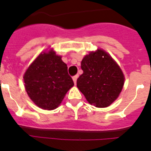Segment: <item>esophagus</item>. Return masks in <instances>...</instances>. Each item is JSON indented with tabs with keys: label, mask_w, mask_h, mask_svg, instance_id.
I'll return each mask as SVG.
<instances>
[{
	"label": "esophagus",
	"mask_w": 151,
	"mask_h": 151,
	"mask_svg": "<svg viewBox=\"0 0 151 151\" xmlns=\"http://www.w3.org/2000/svg\"><path fill=\"white\" fill-rule=\"evenodd\" d=\"M78 75H76V76H74L73 77V82H74L75 85H76V82H77V78H78Z\"/></svg>",
	"instance_id": "obj_1"
}]
</instances>
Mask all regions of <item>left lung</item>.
I'll return each mask as SVG.
<instances>
[{
    "mask_svg": "<svg viewBox=\"0 0 151 151\" xmlns=\"http://www.w3.org/2000/svg\"><path fill=\"white\" fill-rule=\"evenodd\" d=\"M81 68L83 73L77 79V87L89 104L96 107L110 106L124 85L119 66L104 50H97L84 57Z\"/></svg>",
    "mask_w": 151,
    "mask_h": 151,
    "instance_id": "8db88e82",
    "label": "left lung"
}]
</instances>
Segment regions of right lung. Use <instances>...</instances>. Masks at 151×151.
I'll use <instances>...</instances> for the list:
<instances>
[{
  "mask_svg": "<svg viewBox=\"0 0 151 151\" xmlns=\"http://www.w3.org/2000/svg\"><path fill=\"white\" fill-rule=\"evenodd\" d=\"M25 88L31 100L44 110H54L74 85L67 65L55 52L41 54L24 75Z\"/></svg>",
  "mask_w": 151,
  "mask_h": 151,
  "instance_id": "1",
  "label": "right lung"
}]
</instances>
